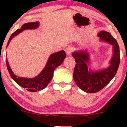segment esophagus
<instances>
[{"mask_svg": "<svg viewBox=\"0 0 127 127\" xmlns=\"http://www.w3.org/2000/svg\"><path fill=\"white\" fill-rule=\"evenodd\" d=\"M72 51V47H70V46H69V47H66L65 48V52H66L67 55H69L71 54Z\"/></svg>", "mask_w": 127, "mask_h": 127, "instance_id": "1", "label": "esophagus"}]
</instances>
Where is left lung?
<instances>
[{"instance_id":"8db88e82","label":"left lung","mask_w":127,"mask_h":127,"mask_svg":"<svg viewBox=\"0 0 127 127\" xmlns=\"http://www.w3.org/2000/svg\"><path fill=\"white\" fill-rule=\"evenodd\" d=\"M98 36L101 41L112 45V56L108 67L92 69L90 67V54L87 50H81L72 53L76 63L73 74L74 80L76 85L87 93H96L106 87L116 75L120 63V50L117 40L105 31L99 32Z\"/></svg>"}]
</instances>
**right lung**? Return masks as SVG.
Returning a JSON list of instances; mask_svg holds the SVG:
<instances>
[{
	"label": "right lung",
	"instance_id": "obj_1",
	"mask_svg": "<svg viewBox=\"0 0 127 127\" xmlns=\"http://www.w3.org/2000/svg\"><path fill=\"white\" fill-rule=\"evenodd\" d=\"M39 22L38 21L24 24L20 29L15 31L11 34L8 43H7V47H8L11 39L17 35L18 34L21 33V32L24 30H26V29H37V28H39ZM66 56V53L64 50L60 51V52L50 55L44 69L42 70L39 75L33 78L21 77H18L14 74L13 72L12 71L10 65H9L7 58H6V64H7V69H8L10 76L16 84L22 87L23 88L26 89L28 91L35 92L44 89L48 85V84H49L53 77V72L55 69L58 66H60L63 63Z\"/></svg>",
	"mask_w": 127,
	"mask_h": 127
}]
</instances>
